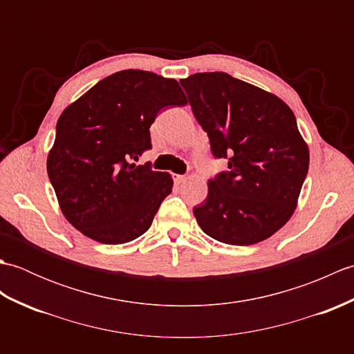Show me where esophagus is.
Returning <instances> with one entry per match:
<instances>
[{"label": "esophagus", "mask_w": 354, "mask_h": 354, "mask_svg": "<svg viewBox=\"0 0 354 354\" xmlns=\"http://www.w3.org/2000/svg\"><path fill=\"white\" fill-rule=\"evenodd\" d=\"M173 179H175L178 184H183L187 181V176L185 175H173Z\"/></svg>", "instance_id": "obj_1"}]
</instances>
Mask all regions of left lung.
Masks as SVG:
<instances>
[{
	"label": "left lung",
	"mask_w": 354,
	"mask_h": 354,
	"mask_svg": "<svg viewBox=\"0 0 354 354\" xmlns=\"http://www.w3.org/2000/svg\"><path fill=\"white\" fill-rule=\"evenodd\" d=\"M179 84L228 170L208 181L193 208L202 231L228 245H254L290 219L309 170V147L292 109L277 95L230 76L196 73Z\"/></svg>",
	"instance_id": "left-lung-1"
}]
</instances>
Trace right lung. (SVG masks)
I'll list each match as a JSON object with an SVG mask.
<instances>
[{
    "label": "right lung",
    "mask_w": 354,
    "mask_h": 354,
    "mask_svg": "<svg viewBox=\"0 0 354 354\" xmlns=\"http://www.w3.org/2000/svg\"><path fill=\"white\" fill-rule=\"evenodd\" d=\"M187 103L175 79L142 70L104 77L65 108L47 171L64 216L82 234L106 245L140 237L171 193L169 173L135 165L152 149L158 112Z\"/></svg>",
    "instance_id": "1"
}]
</instances>
